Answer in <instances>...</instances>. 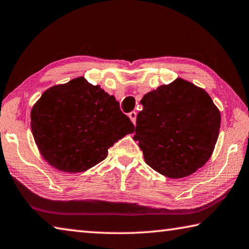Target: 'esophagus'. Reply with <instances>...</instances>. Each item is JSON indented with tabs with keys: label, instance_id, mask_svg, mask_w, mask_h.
<instances>
[{
	"label": "esophagus",
	"instance_id": "34e87169",
	"mask_svg": "<svg viewBox=\"0 0 249 249\" xmlns=\"http://www.w3.org/2000/svg\"><path fill=\"white\" fill-rule=\"evenodd\" d=\"M128 116H129L130 121H132L134 124L136 123V116H137V113H136V112H135V111H132V112H130L129 114H128Z\"/></svg>",
	"mask_w": 249,
	"mask_h": 249
}]
</instances>
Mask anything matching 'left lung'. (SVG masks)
<instances>
[{
  "mask_svg": "<svg viewBox=\"0 0 249 249\" xmlns=\"http://www.w3.org/2000/svg\"><path fill=\"white\" fill-rule=\"evenodd\" d=\"M134 139L146 163L170 178H182L210 159L219 136L221 114L209 94L176 78L142 97Z\"/></svg>",
  "mask_w": 249,
  "mask_h": 249,
  "instance_id": "left-lung-1",
  "label": "left lung"
}]
</instances>
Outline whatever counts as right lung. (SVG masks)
Returning <instances> with one entry per match:
<instances>
[{"mask_svg": "<svg viewBox=\"0 0 249 249\" xmlns=\"http://www.w3.org/2000/svg\"><path fill=\"white\" fill-rule=\"evenodd\" d=\"M30 119L40 155L67 173L100 163L107 149L134 132L115 97L84 77L47 89L34 105Z\"/></svg>", "mask_w": 249, "mask_h": 249, "instance_id": "add662e5", "label": "right lung"}]
</instances>
